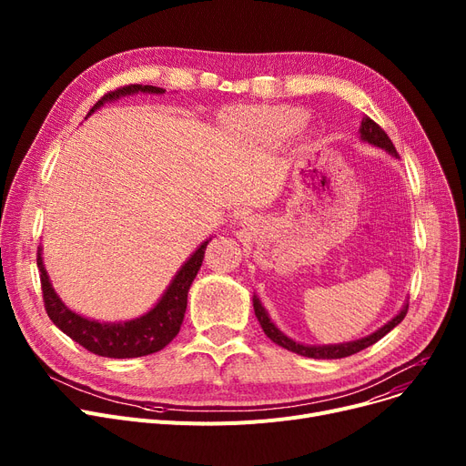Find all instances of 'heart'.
Instances as JSON below:
<instances>
[{
    "label": "heart",
    "instance_id": "b5f03b06",
    "mask_svg": "<svg viewBox=\"0 0 466 466\" xmlns=\"http://www.w3.org/2000/svg\"><path fill=\"white\" fill-rule=\"evenodd\" d=\"M306 120V113L295 107H266L248 115V128L264 139H285Z\"/></svg>",
    "mask_w": 466,
    "mask_h": 466
}]
</instances>
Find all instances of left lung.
Returning <instances> with one entry per match:
<instances>
[{"label": "left lung", "instance_id": "obj_1", "mask_svg": "<svg viewBox=\"0 0 466 466\" xmlns=\"http://www.w3.org/2000/svg\"><path fill=\"white\" fill-rule=\"evenodd\" d=\"M359 137L364 141V143H370L374 147H378V149H383L385 153H389L390 157L395 158H400L393 141L389 139V136L376 125V122L370 118V116H364L362 122H360V128H359ZM253 308H255V315L257 319L264 330V334L270 338L274 344L297 353V355H302V357H309V359H344V357H350V355H355L366 348H370L372 344H376L378 339H381L387 332L393 330L404 317L408 313V302L400 308V311L393 317V319L387 321L381 329H378L376 332L364 336V338H359V339H353V341H344V344H327V346H308V344H300V341H295L292 338H289L285 332H281L274 321L270 319V315H268L266 308L262 306L260 299L257 295H253Z\"/></svg>", "mask_w": 466, "mask_h": 466}]
</instances>
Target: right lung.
<instances>
[{
  "label": "right lung",
  "instance_id": "add662e5",
  "mask_svg": "<svg viewBox=\"0 0 466 466\" xmlns=\"http://www.w3.org/2000/svg\"><path fill=\"white\" fill-rule=\"evenodd\" d=\"M164 94L166 90L160 86L151 85H130L122 86L115 92L106 94L100 102H97L86 116H90L94 111L104 107L106 104L116 102L125 96L134 94ZM202 241L198 249H196L185 264L179 268L174 279L166 287L164 295L158 299V302L143 315L136 317V319L128 321H96L88 319V317L73 311L67 308L62 299L56 295V290L51 283V278L46 274V268L43 262V248H37V268L41 274V289H43V300L45 309L51 317V321L71 339H76L79 346L92 351L94 355L109 357V359H134V357H145L164 350L171 339H174L181 329L185 309H187V297L188 289L198 274L204 253L208 243Z\"/></svg>",
  "mask_w": 466,
  "mask_h": 466
}]
</instances>
